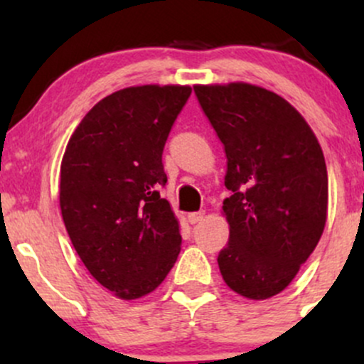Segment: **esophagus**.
Here are the masks:
<instances>
[{
    "instance_id": "esophagus-1",
    "label": "esophagus",
    "mask_w": 364,
    "mask_h": 364,
    "mask_svg": "<svg viewBox=\"0 0 364 364\" xmlns=\"http://www.w3.org/2000/svg\"><path fill=\"white\" fill-rule=\"evenodd\" d=\"M203 217H205V212L200 210V212H191V214H188L186 219H188V223H190V224H196V223H200Z\"/></svg>"
}]
</instances>
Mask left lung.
<instances>
[{"mask_svg":"<svg viewBox=\"0 0 364 364\" xmlns=\"http://www.w3.org/2000/svg\"><path fill=\"white\" fill-rule=\"evenodd\" d=\"M193 90L228 157L229 241L217 257L220 274L245 298H272L289 286L323 232V152L303 116L274 92L243 82Z\"/></svg>","mask_w":364,"mask_h":364,"instance_id":"left-lung-1","label":"left lung"}]
</instances>
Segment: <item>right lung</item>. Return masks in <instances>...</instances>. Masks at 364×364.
Returning <instances> with one entry per match:
<instances>
[{"instance_id":"right-lung-1","label":"right lung","mask_w":364,"mask_h":364,"mask_svg":"<svg viewBox=\"0 0 364 364\" xmlns=\"http://www.w3.org/2000/svg\"><path fill=\"white\" fill-rule=\"evenodd\" d=\"M191 89L128 87L95 104L61 161L60 207L73 248L121 299L152 292L181 250L179 224L159 188L166 140Z\"/></svg>"}]
</instances>
